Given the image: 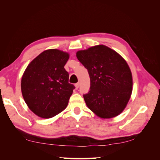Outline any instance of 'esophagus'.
<instances>
[{"mask_svg": "<svg viewBox=\"0 0 160 160\" xmlns=\"http://www.w3.org/2000/svg\"><path fill=\"white\" fill-rule=\"evenodd\" d=\"M75 88H76V89H78V88H79V83H76V84H75Z\"/></svg>", "mask_w": 160, "mask_h": 160, "instance_id": "esophagus-1", "label": "esophagus"}]
</instances>
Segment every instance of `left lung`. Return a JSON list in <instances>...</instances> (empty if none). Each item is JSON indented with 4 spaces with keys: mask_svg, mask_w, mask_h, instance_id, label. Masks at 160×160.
<instances>
[{
    "mask_svg": "<svg viewBox=\"0 0 160 160\" xmlns=\"http://www.w3.org/2000/svg\"><path fill=\"white\" fill-rule=\"evenodd\" d=\"M77 58L90 77V91L83 95L87 107L102 119L121 114L132 93V74L126 60L104 45L78 50Z\"/></svg>",
    "mask_w": 160,
    "mask_h": 160,
    "instance_id": "obj_1",
    "label": "left lung"
}]
</instances>
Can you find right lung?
Returning <instances> with one entry per match:
<instances>
[{"label": "right lung", "instance_id": "obj_1", "mask_svg": "<svg viewBox=\"0 0 160 160\" xmlns=\"http://www.w3.org/2000/svg\"><path fill=\"white\" fill-rule=\"evenodd\" d=\"M69 54L58 49L42 52L25 69L21 90L28 108L44 119L55 117L68 105L74 86L69 83L64 65Z\"/></svg>", "mask_w": 160, "mask_h": 160}]
</instances>
